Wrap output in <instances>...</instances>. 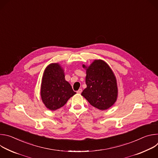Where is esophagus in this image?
Here are the masks:
<instances>
[{
  "instance_id": "esophagus-1",
  "label": "esophagus",
  "mask_w": 158,
  "mask_h": 158,
  "mask_svg": "<svg viewBox=\"0 0 158 158\" xmlns=\"http://www.w3.org/2000/svg\"><path fill=\"white\" fill-rule=\"evenodd\" d=\"M82 89H79L78 91H77V93H78V94H81V93H82Z\"/></svg>"
}]
</instances>
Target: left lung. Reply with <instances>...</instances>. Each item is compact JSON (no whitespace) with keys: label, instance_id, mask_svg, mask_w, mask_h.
<instances>
[{"label":"left lung","instance_id":"obj_1","mask_svg":"<svg viewBox=\"0 0 158 158\" xmlns=\"http://www.w3.org/2000/svg\"><path fill=\"white\" fill-rule=\"evenodd\" d=\"M86 70L87 87L81 95L90 104L104 110L116 102L118 96L116 77L109 65L101 59L94 60L90 65L82 64Z\"/></svg>","mask_w":158,"mask_h":158}]
</instances>
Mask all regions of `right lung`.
Segmentation results:
<instances>
[{
	"label": "right lung",
	"mask_w": 158,
	"mask_h": 158,
	"mask_svg": "<svg viewBox=\"0 0 158 158\" xmlns=\"http://www.w3.org/2000/svg\"><path fill=\"white\" fill-rule=\"evenodd\" d=\"M76 94L65 81L64 69L59 63H52L46 67L40 86V96L45 106L51 110H57Z\"/></svg>",
	"instance_id": "obj_1"
}]
</instances>
